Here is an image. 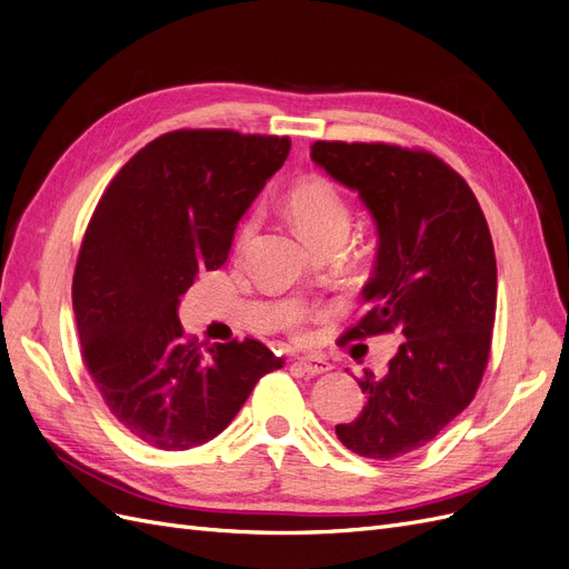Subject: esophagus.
<instances>
[{
  "mask_svg": "<svg viewBox=\"0 0 569 569\" xmlns=\"http://www.w3.org/2000/svg\"><path fill=\"white\" fill-rule=\"evenodd\" d=\"M295 368L301 372V375H308V377H316V375H322L327 370H332V363H327L325 358H299Z\"/></svg>",
  "mask_w": 569,
  "mask_h": 569,
  "instance_id": "obj_1",
  "label": "esophagus"
}]
</instances>
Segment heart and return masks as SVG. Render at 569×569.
Instances as JSON below:
<instances>
[{"label":"heart","mask_w":569,"mask_h":569,"mask_svg":"<svg viewBox=\"0 0 569 569\" xmlns=\"http://www.w3.org/2000/svg\"><path fill=\"white\" fill-rule=\"evenodd\" d=\"M289 213L295 218L299 232L308 242L320 244L322 239L337 232H349V209L347 201L341 199L339 189L325 178H306L291 187L289 192ZM253 230V220H247L242 228V237ZM303 316L299 311L287 313L284 325L291 332L301 337Z\"/></svg>","instance_id":"heart-1"}]
</instances>
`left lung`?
Returning <instances> with one entry per match:
<instances>
[{"mask_svg": "<svg viewBox=\"0 0 569 569\" xmlns=\"http://www.w3.org/2000/svg\"><path fill=\"white\" fill-rule=\"evenodd\" d=\"M311 159L358 192L377 228L363 297L368 316L341 341L399 332L389 372H366L368 401L337 425L349 451L391 460L432 441L470 406L496 318V256L487 218L453 168L393 144L316 142Z\"/></svg>", "mask_w": 569, "mask_h": 569, "instance_id": "1", "label": "left lung"}]
</instances>
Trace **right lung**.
I'll return each instance as SVG.
<instances>
[{"mask_svg": "<svg viewBox=\"0 0 569 569\" xmlns=\"http://www.w3.org/2000/svg\"><path fill=\"white\" fill-rule=\"evenodd\" d=\"M289 137L232 130L161 134L99 199L73 274L84 366L130 435L187 451L226 429L284 360L256 339H184L180 297L228 261L237 222L282 168Z\"/></svg>", "mask_w": 569, "mask_h": 569, "instance_id": "1", "label": "right lung"}]
</instances>
